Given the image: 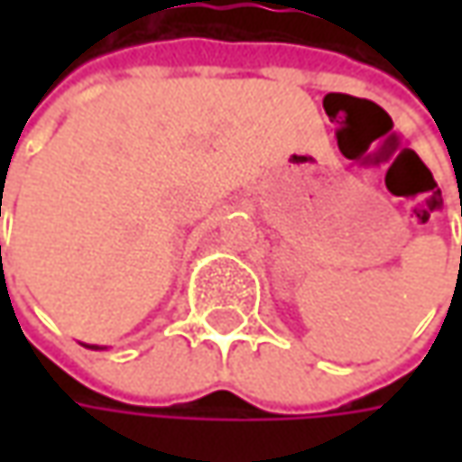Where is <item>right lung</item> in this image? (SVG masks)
Returning <instances> with one entry per match:
<instances>
[{
  "mask_svg": "<svg viewBox=\"0 0 462 462\" xmlns=\"http://www.w3.org/2000/svg\"><path fill=\"white\" fill-rule=\"evenodd\" d=\"M0 203H2V200H0ZM0 252H2V246H0ZM95 349H97V346H95Z\"/></svg>",
  "mask_w": 462,
  "mask_h": 462,
  "instance_id": "obj_1",
  "label": "right lung"
}]
</instances>
